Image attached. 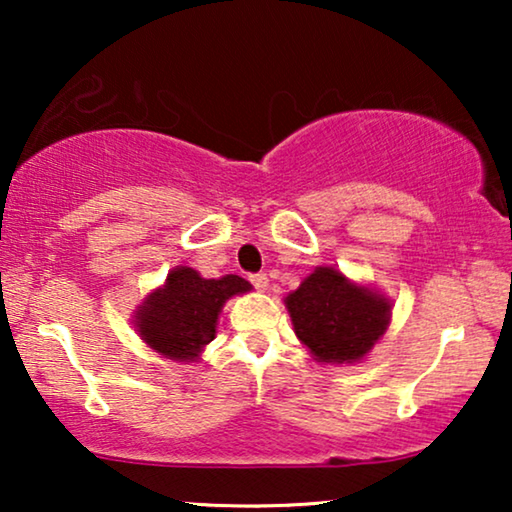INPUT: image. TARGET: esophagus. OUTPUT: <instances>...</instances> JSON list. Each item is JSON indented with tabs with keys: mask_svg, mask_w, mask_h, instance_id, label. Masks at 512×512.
<instances>
[{
	"mask_svg": "<svg viewBox=\"0 0 512 512\" xmlns=\"http://www.w3.org/2000/svg\"><path fill=\"white\" fill-rule=\"evenodd\" d=\"M249 279H251V284H254L258 291L268 289V275H265V272H258V275H251Z\"/></svg>",
	"mask_w": 512,
	"mask_h": 512,
	"instance_id": "obj_1",
	"label": "esophagus"
}]
</instances>
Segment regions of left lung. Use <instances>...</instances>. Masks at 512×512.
Wrapping results in <instances>:
<instances>
[{
  "label": "left lung",
  "instance_id": "left-lung-1",
  "mask_svg": "<svg viewBox=\"0 0 512 512\" xmlns=\"http://www.w3.org/2000/svg\"><path fill=\"white\" fill-rule=\"evenodd\" d=\"M293 331L317 361L354 363L387 331L391 300L335 268H317L284 300Z\"/></svg>",
  "mask_w": 512,
  "mask_h": 512
}]
</instances>
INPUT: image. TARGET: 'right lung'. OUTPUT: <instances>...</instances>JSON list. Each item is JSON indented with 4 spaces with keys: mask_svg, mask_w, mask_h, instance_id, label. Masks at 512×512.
<instances>
[{
    "mask_svg": "<svg viewBox=\"0 0 512 512\" xmlns=\"http://www.w3.org/2000/svg\"><path fill=\"white\" fill-rule=\"evenodd\" d=\"M247 291L251 284L237 275L205 279L193 268L179 265L137 307L135 328L139 338L165 359L195 361L214 340L226 300Z\"/></svg>",
    "mask_w": 512,
    "mask_h": 512,
    "instance_id": "add662e5",
    "label": "right lung"
}]
</instances>
